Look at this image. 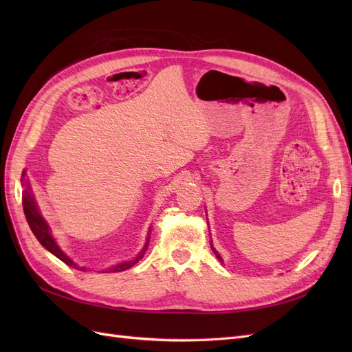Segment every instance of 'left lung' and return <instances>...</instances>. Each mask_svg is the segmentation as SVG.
<instances>
[{"mask_svg": "<svg viewBox=\"0 0 352 352\" xmlns=\"http://www.w3.org/2000/svg\"><path fill=\"white\" fill-rule=\"evenodd\" d=\"M211 250H212V251H214V254H216V257H217V258H219V260H220V261L223 263V258L220 257V254H219V252H217V251L214 250V247H212V243H211Z\"/></svg>", "mask_w": 352, "mask_h": 352, "instance_id": "obj_1", "label": "left lung"}]
</instances>
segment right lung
<instances>
[{
	"mask_svg": "<svg viewBox=\"0 0 352 352\" xmlns=\"http://www.w3.org/2000/svg\"><path fill=\"white\" fill-rule=\"evenodd\" d=\"M20 182H22V186H23V197H22V202H23V211H25V216H26V220L29 223V228L30 230L34 232V235L36 236V239L39 241V243L44 247L45 250H48L52 255H56L57 258H60L63 263H66L67 265H70V267H74V269H79L82 272H87V267H79V265L74 263L69 255L63 251L60 248V245L57 243V241L54 239V236H52L51 233V228L48 226L47 220L44 219V216L41 214L39 211V207L36 204V199L34 197V192H32V188H30V184L29 180L26 177V170H23L22 173V179H20ZM151 232V230H150ZM148 236H150V233H148ZM148 242H150V238H146V242L144 245V248L140 251V254L136 255V257H133L132 260L129 261H123V263H119L113 265V267L110 269H105L104 272L105 273H116V272H123V270H127L131 269L133 264H136L138 261H140L144 254L148 248Z\"/></svg>",
	"mask_w": 352,
	"mask_h": 352,
	"instance_id": "add662e5",
	"label": "right lung"
}]
</instances>
